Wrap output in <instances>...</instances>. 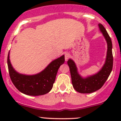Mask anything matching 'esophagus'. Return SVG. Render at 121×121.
<instances>
[{"label": "esophagus", "mask_w": 121, "mask_h": 121, "mask_svg": "<svg viewBox=\"0 0 121 121\" xmlns=\"http://www.w3.org/2000/svg\"><path fill=\"white\" fill-rule=\"evenodd\" d=\"M69 57H70V55H69V53H65V60L66 61L68 60V58H69Z\"/></svg>", "instance_id": "34e87169"}]
</instances>
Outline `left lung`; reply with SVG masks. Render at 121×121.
I'll return each mask as SVG.
<instances>
[{"label":"left lung","instance_id":"1","mask_svg":"<svg viewBox=\"0 0 121 121\" xmlns=\"http://www.w3.org/2000/svg\"><path fill=\"white\" fill-rule=\"evenodd\" d=\"M99 30L107 43V52L105 61L98 72L93 75L84 77L80 75L75 62L69 58L67 64L70 70L73 86L75 91L82 94H90L99 90L110 75L113 67L112 44V41L102 24H98Z\"/></svg>","mask_w":121,"mask_h":121}]
</instances>
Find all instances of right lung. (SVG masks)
Returning <instances> with one entry per match:
<instances>
[{
    "label": "right lung",
    "mask_w": 121,
    "mask_h": 121,
    "mask_svg": "<svg viewBox=\"0 0 121 121\" xmlns=\"http://www.w3.org/2000/svg\"><path fill=\"white\" fill-rule=\"evenodd\" d=\"M64 61V55H63L52 61L40 73L33 75H26L18 73L13 67L10 60V52L8 56L9 72L12 82L19 91L31 96L42 95L51 91L58 68Z\"/></svg>",
    "instance_id": "1"
}]
</instances>
